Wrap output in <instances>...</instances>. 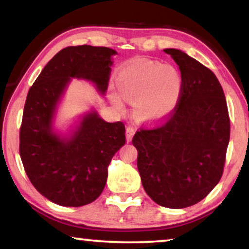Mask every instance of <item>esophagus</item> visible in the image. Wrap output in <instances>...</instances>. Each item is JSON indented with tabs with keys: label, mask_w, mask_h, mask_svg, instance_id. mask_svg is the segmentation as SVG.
Segmentation results:
<instances>
[{
	"label": "esophagus",
	"mask_w": 249,
	"mask_h": 249,
	"mask_svg": "<svg viewBox=\"0 0 249 249\" xmlns=\"http://www.w3.org/2000/svg\"><path fill=\"white\" fill-rule=\"evenodd\" d=\"M135 132H136V130H135L134 127H132V126H127V127H126V141L127 142L132 141Z\"/></svg>",
	"instance_id": "obj_1"
}]
</instances>
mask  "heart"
<instances>
[{
  "instance_id": "obj_1",
  "label": "heart",
  "mask_w": 249,
  "mask_h": 249,
  "mask_svg": "<svg viewBox=\"0 0 249 249\" xmlns=\"http://www.w3.org/2000/svg\"><path fill=\"white\" fill-rule=\"evenodd\" d=\"M120 94L134 102L135 115L155 121L165 117L175 108L182 89L180 73L172 66L158 64L132 65L120 71L116 78ZM114 102H121L114 96Z\"/></svg>"
}]
</instances>
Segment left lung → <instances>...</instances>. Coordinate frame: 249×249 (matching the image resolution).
Returning a JSON list of instances; mask_svg holds the SVG:
<instances>
[{"instance_id": "8db88e82", "label": "left lung", "mask_w": 249, "mask_h": 249, "mask_svg": "<svg viewBox=\"0 0 249 249\" xmlns=\"http://www.w3.org/2000/svg\"><path fill=\"white\" fill-rule=\"evenodd\" d=\"M179 66L182 89L175 108L133 137L142 187L151 200L183 209L203 200L221 180L230 142L224 92L212 71L178 49H165Z\"/></svg>"}]
</instances>
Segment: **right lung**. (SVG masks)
Instances as JSON below:
<instances>
[{
	"label": "right lung",
	"instance_id": "obj_1",
	"mask_svg": "<svg viewBox=\"0 0 249 249\" xmlns=\"http://www.w3.org/2000/svg\"><path fill=\"white\" fill-rule=\"evenodd\" d=\"M116 52L107 47L69 46L56 53L28 91L19 129V155L25 172L40 195L64 206H82L98 199L107 166L125 144L123 122L107 123L95 111L83 117L69 138L52 130L56 107L70 78L107 89Z\"/></svg>",
	"mask_w": 249,
	"mask_h": 249
}]
</instances>
